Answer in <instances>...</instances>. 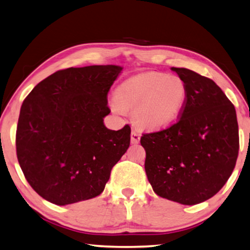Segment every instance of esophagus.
Wrapping results in <instances>:
<instances>
[{
    "instance_id": "obj_1",
    "label": "esophagus",
    "mask_w": 250,
    "mask_h": 250,
    "mask_svg": "<svg viewBox=\"0 0 250 250\" xmlns=\"http://www.w3.org/2000/svg\"><path fill=\"white\" fill-rule=\"evenodd\" d=\"M139 141H141V134L137 129H133L132 134H130V142L133 144H138Z\"/></svg>"
}]
</instances>
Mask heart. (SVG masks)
I'll return each instance as SVG.
<instances>
[{
	"mask_svg": "<svg viewBox=\"0 0 250 250\" xmlns=\"http://www.w3.org/2000/svg\"><path fill=\"white\" fill-rule=\"evenodd\" d=\"M186 84L177 76L145 72L127 79L116 89L113 111L133 109L135 121L143 127L159 128L180 115L186 102Z\"/></svg>",
	"mask_w": 250,
	"mask_h": 250,
	"instance_id": "b5f03b06",
	"label": "heart"
}]
</instances>
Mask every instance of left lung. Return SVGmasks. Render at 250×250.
I'll return each instance as SVG.
<instances>
[{"label":"left lung","mask_w":250,"mask_h":250,"mask_svg":"<svg viewBox=\"0 0 250 250\" xmlns=\"http://www.w3.org/2000/svg\"><path fill=\"white\" fill-rule=\"evenodd\" d=\"M185 82L178 121L141 137L145 170L155 193L185 205L208 200L229 180L238 157L233 103L215 82L186 68H171Z\"/></svg>","instance_id":"8db88e82"}]
</instances>
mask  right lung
<instances>
[{
  "label": "right lung",
  "mask_w": 250,
  "mask_h": 250,
  "mask_svg": "<svg viewBox=\"0 0 250 250\" xmlns=\"http://www.w3.org/2000/svg\"><path fill=\"white\" fill-rule=\"evenodd\" d=\"M122 68L59 70L39 82L21 104L16 155L26 180L57 205L102 193L112 168L130 144V127L112 130L107 93Z\"/></svg>",
  "instance_id": "add662e5"
}]
</instances>
